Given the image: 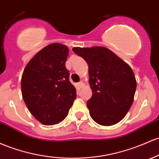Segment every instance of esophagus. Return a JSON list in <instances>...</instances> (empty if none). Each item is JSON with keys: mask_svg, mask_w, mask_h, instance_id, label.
I'll list each match as a JSON object with an SVG mask.
<instances>
[{"mask_svg": "<svg viewBox=\"0 0 159 159\" xmlns=\"http://www.w3.org/2000/svg\"><path fill=\"white\" fill-rule=\"evenodd\" d=\"M77 86H78V88H79V89L81 88H83V87H84V83L82 82V81H80V82L78 83Z\"/></svg>", "mask_w": 159, "mask_h": 159, "instance_id": "34e87169", "label": "esophagus"}]
</instances>
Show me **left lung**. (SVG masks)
I'll return each mask as SVG.
<instances>
[{
	"instance_id": "left-lung-1",
	"label": "left lung",
	"mask_w": 159,
	"mask_h": 159,
	"mask_svg": "<svg viewBox=\"0 0 159 159\" xmlns=\"http://www.w3.org/2000/svg\"><path fill=\"white\" fill-rule=\"evenodd\" d=\"M88 62L93 90L87 102L94 121L110 126L121 121L134 101L137 82L131 68L103 47L72 48Z\"/></svg>"
}]
</instances>
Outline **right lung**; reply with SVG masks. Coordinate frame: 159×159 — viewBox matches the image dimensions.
<instances>
[{
    "label": "right lung",
    "mask_w": 159,
    "mask_h": 159,
    "mask_svg": "<svg viewBox=\"0 0 159 159\" xmlns=\"http://www.w3.org/2000/svg\"><path fill=\"white\" fill-rule=\"evenodd\" d=\"M68 47L49 44L34 56L22 76V94L32 116L41 123L53 125L65 119L76 99V89L66 67Z\"/></svg>",
    "instance_id": "right-lung-1"
}]
</instances>
